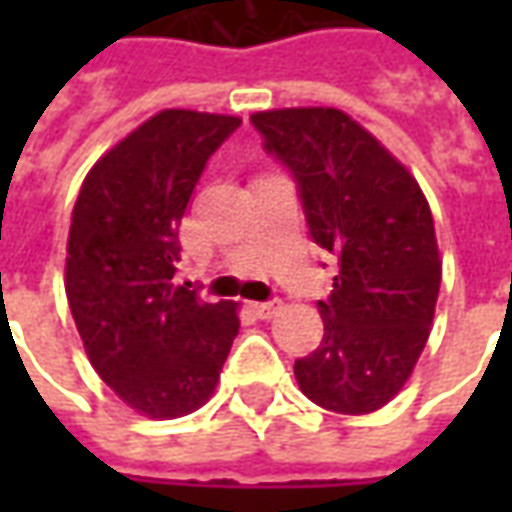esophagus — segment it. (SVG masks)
Segmentation results:
<instances>
[{
  "label": "esophagus",
  "mask_w": 512,
  "mask_h": 512,
  "mask_svg": "<svg viewBox=\"0 0 512 512\" xmlns=\"http://www.w3.org/2000/svg\"><path fill=\"white\" fill-rule=\"evenodd\" d=\"M252 310H255L257 318H271L279 310V301H255Z\"/></svg>",
  "instance_id": "obj_1"
}]
</instances>
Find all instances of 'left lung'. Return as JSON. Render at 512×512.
<instances>
[{
	"label": "left lung",
	"mask_w": 512,
	"mask_h": 512,
	"mask_svg": "<svg viewBox=\"0 0 512 512\" xmlns=\"http://www.w3.org/2000/svg\"><path fill=\"white\" fill-rule=\"evenodd\" d=\"M252 126L296 180L310 238L340 260L318 301L323 340L296 359V381L321 408L370 414L400 392L428 343L441 285L428 200L340 109L257 112Z\"/></svg>",
	"instance_id": "left-lung-1"
}]
</instances>
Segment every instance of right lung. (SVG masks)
I'll list each match as a JSON object with an SVG mask.
<instances>
[{
  "mask_svg": "<svg viewBox=\"0 0 512 512\" xmlns=\"http://www.w3.org/2000/svg\"><path fill=\"white\" fill-rule=\"evenodd\" d=\"M238 117L167 109L106 153L73 205L65 293L95 373L153 419L211 397L235 334L233 301L178 285L180 219Z\"/></svg>",
  "mask_w": 512,
  "mask_h": 512,
  "instance_id": "1",
  "label": "right lung"
}]
</instances>
